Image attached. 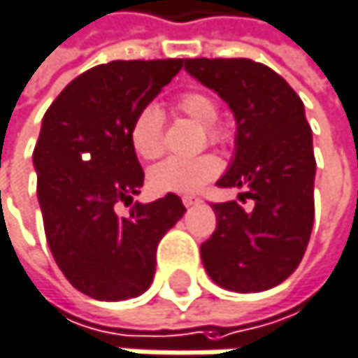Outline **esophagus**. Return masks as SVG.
I'll list each match as a JSON object with an SVG mask.
<instances>
[{"label":"esophagus","instance_id":"1","mask_svg":"<svg viewBox=\"0 0 358 358\" xmlns=\"http://www.w3.org/2000/svg\"><path fill=\"white\" fill-rule=\"evenodd\" d=\"M197 201H199V199H197L195 195H182V203H185L187 208L193 206V203H197Z\"/></svg>","mask_w":358,"mask_h":358}]
</instances>
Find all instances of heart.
I'll use <instances>...</instances> for the list:
<instances>
[{"instance_id": "1", "label": "heart", "mask_w": 358, "mask_h": 358, "mask_svg": "<svg viewBox=\"0 0 358 358\" xmlns=\"http://www.w3.org/2000/svg\"><path fill=\"white\" fill-rule=\"evenodd\" d=\"M176 108L193 121L206 125L210 144H227L229 131L216 121L218 102L199 90L182 92L176 98ZM129 144L140 159H157L163 152V110L157 104H144L129 123ZM220 173V159L214 152L197 157H169L150 167L148 182L159 193H195Z\"/></svg>"}]
</instances>
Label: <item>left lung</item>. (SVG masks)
<instances>
[{
    "instance_id": "8db88e82",
    "label": "left lung",
    "mask_w": 358,
    "mask_h": 358,
    "mask_svg": "<svg viewBox=\"0 0 358 358\" xmlns=\"http://www.w3.org/2000/svg\"><path fill=\"white\" fill-rule=\"evenodd\" d=\"M185 69L237 119L235 159L218 187H239V201H254V210L212 206L216 231L201 245L203 266L224 289H271L298 268L315 220L317 161L304 104L279 73L250 58H189Z\"/></svg>"
}]
</instances>
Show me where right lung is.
<instances>
[{
  "instance_id": "add662e5",
  "label": "right lung",
  "mask_w": 358,
  "mask_h": 358,
  "mask_svg": "<svg viewBox=\"0 0 358 358\" xmlns=\"http://www.w3.org/2000/svg\"><path fill=\"white\" fill-rule=\"evenodd\" d=\"M185 58L113 60L75 77L43 115L33 150L37 197L50 252L81 294L127 300L148 289L161 237L182 218L180 197L167 193L134 203L144 171L129 144V123ZM132 206L129 217L114 206Z\"/></svg>"
}]
</instances>
